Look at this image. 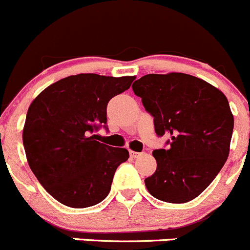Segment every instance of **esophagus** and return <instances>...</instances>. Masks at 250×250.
Here are the masks:
<instances>
[{"label":"esophagus","mask_w":250,"mask_h":250,"mask_svg":"<svg viewBox=\"0 0 250 250\" xmlns=\"http://www.w3.org/2000/svg\"><path fill=\"white\" fill-rule=\"evenodd\" d=\"M141 154H142V153L135 152V150H130V157L133 158V159H135V158H138Z\"/></svg>","instance_id":"esophagus-1"}]
</instances>
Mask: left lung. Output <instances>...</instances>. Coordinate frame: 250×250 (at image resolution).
I'll return each mask as SVG.
<instances>
[{
	"label": "left lung",
	"mask_w": 250,
	"mask_h": 250,
	"mask_svg": "<svg viewBox=\"0 0 250 250\" xmlns=\"http://www.w3.org/2000/svg\"><path fill=\"white\" fill-rule=\"evenodd\" d=\"M132 90L154 118L167 149L153 150L157 170L145 180L148 192L167 203L198 197L216 177L229 153L233 115L226 96L207 81L184 73L148 74Z\"/></svg>",
	"instance_id": "8db88e82"
}]
</instances>
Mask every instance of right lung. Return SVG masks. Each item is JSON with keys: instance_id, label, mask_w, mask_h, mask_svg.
<instances>
[{"instance_id": "right-lung-1", "label": "right lung", "mask_w": 250, "mask_h": 250, "mask_svg": "<svg viewBox=\"0 0 250 250\" xmlns=\"http://www.w3.org/2000/svg\"><path fill=\"white\" fill-rule=\"evenodd\" d=\"M135 76L78 74L52 83L31 102L23 145L31 171L59 203L87 208L108 196L125 148L96 141L107 128V104L130 88Z\"/></svg>"}]
</instances>
